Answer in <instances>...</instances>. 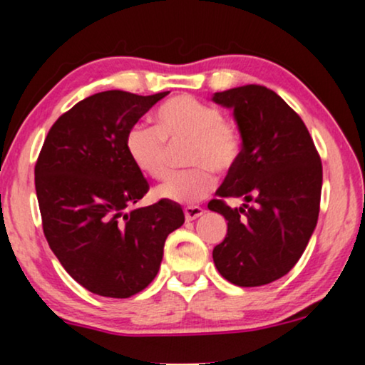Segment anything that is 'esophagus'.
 Returning a JSON list of instances; mask_svg holds the SVG:
<instances>
[{
	"mask_svg": "<svg viewBox=\"0 0 365 365\" xmlns=\"http://www.w3.org/2000/svg\"><path fill=\"white\" fill-rule=\"evenodd\" d=\"M202 214H204V209L199 207V206H187L186 209H184V216H186V221H194V219L202 216Z\"/></svg>",
	"mask_w": 365,
	"mask_h": 365,
	"instance_id": "1",
	"label": "esophagus"
}]
</instances>
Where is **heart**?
<instances>
[{
    "instance_id": "1",
    "label": "heart",
    "mask_w": 365,
    "mask_h": 365,
    "mask_svg": "<svg viewBox=\"0 0 365 365\" xmlns=\"http://www.w3.org/2000/svg\"><path fill=\"white\" fill-rule=\"evenodd\" d=\"M156 128L134 124L124 146L129 159L144 176L161 181L169 174L171 148L187 143L184 164L191 169L174 174L159 187V197L192 204L212 191L214 174L237 168L244 151L241 128L222 116L221 109L191 94H178L156 111Z\"/></svg>"
}]
</instances>
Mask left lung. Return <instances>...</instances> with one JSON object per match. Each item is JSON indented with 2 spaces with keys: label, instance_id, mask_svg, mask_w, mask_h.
I'll list each match as a JSON object with an SVG mask.
<instances>
[{
  "label": "left lung",
  "instance_id": "left-lung-1",
  "mask_svg": "<svg viewBox=\"0 0 365 365\" xmlns=\"http://www.w3.org/2000/svg\"><path fill=\"white\" fill-rule=\"evenodd\" d=\"M212 101L232 109L244 136L241 161L207 204L227 221L212 259L229 282L264 286L296 266L316 229L321 156L301 116L272 89L246 84L216 93ZM227 197L255 204L232 210Z\"/></svg>",
  "mask_w": 365,
  "mask_h": 365
}]
</instances>
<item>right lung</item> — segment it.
Segmentation results:
<instances>
[{"mask_svg": "<svg viewBox=\"0 0 365 365\" xmlns=\"http://www.w3.org/2000/svg\"><path fill=\"white\" fill-rule=\"evenodd\" d=\"M169 91L93 94L58 118L34 166L44 237L66 272L89 292L126 299L146 289L166 237L184 224L161 199L126 212L149 191L124 138Z\"/></svg>", "mask_w": 365, "mask_h": 365, "instance_id": "obj_1", "label": "right lung"}]
</instances>
